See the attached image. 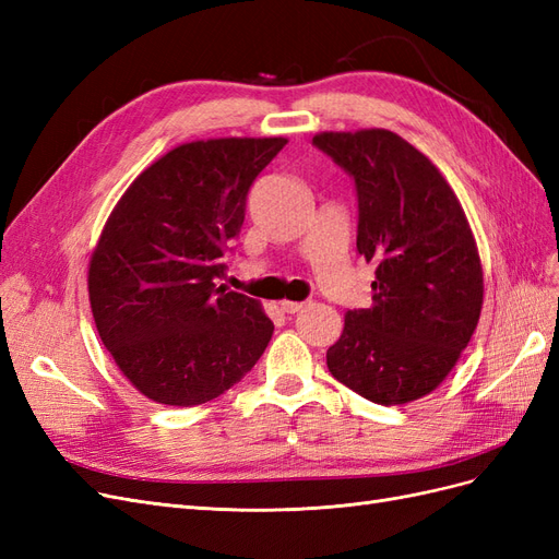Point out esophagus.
I'll return each mask as SVG.
<instances>
[{
	"label": "esophagus",
	"mask_w": 559,
	"mask_h": 559,
	"mask_svg": "<svg viewBox=\"0 0 559 559\" xmlns=\"http://www.w3.org/2000/svg\"><path fill=\"white\" fill-rule=\"evenodd\" d=\"M280 306H282V312H286V314H296V312H302V308H306L308 302H298V300H282Z\"/></svg>",
	"instance_id": "esophagus-1"
}]
</instances>
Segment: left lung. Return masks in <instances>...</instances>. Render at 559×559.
Segmentation results:
<instances>
[{
    "instance_id": "left-lung-1",
    "label": "left lung",
    "mask_w": 559,
    "mask_h": 559,
    "mask_svg": "<svg viewBox=\"0 0 559 559\" xmlns=\"http://www.w3.org/2000/svg\"><path fill=\"white\" fill-rule=\"evenodd\" d=\"M312 144L354 179L357 249L376 263L373 306L345 314L331 376L380 405L417 401L448 378L480 319L466 214L438 167L392 130L319 132Z\"/></svg>"
}]
</instances>
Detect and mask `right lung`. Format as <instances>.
Masks as SVG:
<instances>
[{
  "instance_id": "obj_1",
  "label": "right lung",
  "mask_w": 559,
  "mask_h": 559,
  "mask_svg": "<svg viewBox=\"0 0 559 559\" xmlns=\"http://www.w3.org/2000/svg\"><path fill=\"white\" fill-rule=\"evenodd\" d=\"M284 138L179 144L116 202L91 257L88 296L121 373L163 405L207 403L261 359L270 321L259 300L216 286L245 222L249 186Z\"/></svg>"
}]
</instances>
